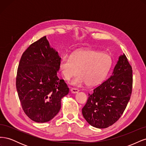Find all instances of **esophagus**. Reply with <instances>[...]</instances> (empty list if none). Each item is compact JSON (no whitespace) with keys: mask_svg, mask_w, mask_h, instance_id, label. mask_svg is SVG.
Listing matches in <instances>:
<instances>
[{"mask_svg":"<svg viewBox=\"0 0 146 146\" xmlns=\"http://www.w3.org/2000/svg\"><path fill=\"white\" fill-rule=\"evenodd\" d=\"M70 91H71V92H72V93H77V92L79 91V90L77 89V88H72V89L70 90Z\"/></svg>","mask_w":146,"mask_h":146,"instance_id":"obj_1","label":"esophagus"}]
</instances>
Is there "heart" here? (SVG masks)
Instances as JSON below:
<instances>
[{"label":"heart","instance_id":"heart-1","mask_svg":"<svg viewBox=\"0 0 146 146\" xmlns=\"http://www.w3.org/2000/svg\"><path fill=\"white\" fill-rule=\"evenodd\" d=\"M112 65L111 56L94 50H79L71 55H64L60 62V69L66 80L76 74L78 76L71 82L73 85L86 84L94 86L100 84L107 77Z\"/></svg>","mask_w":146,"mask_h":146}]
</instances>
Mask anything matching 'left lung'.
Listing matches in <instances>:
<instances>
[{"label": "left lung", "mask_w": 146, "mask_h": 146, "mask_svg": "<svg viewBox=\"0 0 146 146\" xmlns=\"http://www.w3.org/2000/svg\"><path fill=\"white\" fill-rule=\"evenodd\" d=\"M133 86L132 68L125 55L119 57L113 74L89 94L83 116L92 127L105 129L121 117L130 100Z\"/></svg>", "instance_id": "left-lung-1"}]
</instances>
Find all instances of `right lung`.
Listing matches in <instances>:
<instances>
[{"mask_svg": "<svg viewBox=\"0 0 146 146\" xmlns=\"http://www.w3.org/2000/svg\"><path fill=\"white\" fill-rule=\"evenodd\" d=\"M61 58L46 36L32 43L22 55L16 86L24 113L36 122H46L60 110L61 100L69 92L57 76Z\"/></svg>", "mask_w": 146, "mask_h": 146, "instance_id": "add662e5", "label": "right lung"}]
</instances>
